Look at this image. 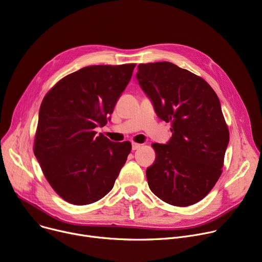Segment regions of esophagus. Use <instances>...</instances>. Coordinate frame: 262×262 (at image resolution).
Here are the masks:
<instances>
[{
    "mask_svg": "<svg viewBox=\"0 0 262 262\" xmlns=\"http://www.w3.org/2000/svg\"><path fill=\"white\" fill-rule=\"evenodd\" d=\"M140 147H142V145H140V144L132 143V150H138Z\"/></svg>",
    "mask_w": 262,
    "mask_h": 262,
    "instance_id": "1",
    "label": "esophagus"
}]
</instances>
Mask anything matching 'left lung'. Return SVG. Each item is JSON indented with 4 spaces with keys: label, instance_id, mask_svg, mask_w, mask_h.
<instances>
[{
    "label": "left lung",
    "instance_id": "left-lung-1",
    "mask_svg": "<svg viewBox=\"0 0 262 262\" xmlns=\"http://www.w3.org/2000/svg\"><path fill=\"white\" fill-rule=\"evenodd\" d=\"M137 68L140 87L173 132L167 145H152L156 157L146 171L149 188L169 205H194L223 173L230 134L218 96L203 77L170 62Z\"/></svg>",
    "mask_w": 262,
    "mask_h": 262
}]
</instances>
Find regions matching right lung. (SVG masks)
I'll list each match as a JSON object with an SVG mask.
<instances>
[{"instance_id":"add662e5","label":"right lung","mask_w":262,"mask_h":262,"mask_svg":"<svg viewBox=\"0 0 262 262\" xmlns=\"http://www.w3.org/2000/svg\"><path fill=\"white\" fill-rule=\"evenodd\" d=\"M136 64L94 65L59 79L38 113L33 152L49 185L69 204L85 206L113 188L131 143L94 129L107 124Z\"/></svg>"}]
</instances>
